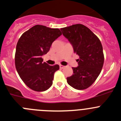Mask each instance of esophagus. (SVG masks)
<instances>
[{
  "instance_id": "obj_1",
  "label": "esophagus",
  "mask_w": 121,
  "mask_h": 121,
  "mask_svg": "<svg viewBox=\"0 0 121 121\" xmlns=\"http://www.w3.org/2000/svg\"><path fill=\"white\" fill-rule=\"evenodd\" d=\"M64 67H65V66H64V65H60V69H64Z\"/></svg>"
}]
</instances>
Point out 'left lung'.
<instances>
[{
	"label": "left lung",
	"mask_w": 121,
	"mask_h": 121,
	"mask_svg": "<svg viewBox=\"0 0 121 121\" xmlns=\"http://www.w3.org/2000/svg\"><path fill=\"white\" fill-rule=\"evenodd\" d=\"M63 35L79 56L78 66L73 67V74L67 78L68 84L77 90L90 87L101 72L104 63L100 41L90 29L82 24L61 28Z\"/></svg>",
	"instance_id": "obj_1"
}]
</instances>
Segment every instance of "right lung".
Instances as JSON below:
<instances>
[{
  "instance_id": "right-lung-1",
  "label": "right lung",
  "mask_w": 121,
  "mask_h": 121,
  "mask_svg": "<svg viewBox=\"0 0 121 121\" xmlns=\"http://www.w3.org/2000/svg\"><path fill=\"white\" fill-rule=\"evenodd\" d=\"M62 34L58 28L37 25L19 39L15 52V67L25 84L37 92H44L52 84L54 73L59 65L43 62L42 56L50 50L52 43Z\"/></svg>"
}]
</instances>
